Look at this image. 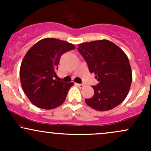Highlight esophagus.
Segmentation results:
<instances>
[{
	"instance_id": "34e87169",
	"label": "esophagus",
	"mask_w": 151,
	"mask_h": 151,
	"mask_svg": "<svg viewBox=\"0 0 151 151\" xmlns=\"http://www.w3.org/2000/svg\"><path fill=\"white\" fill-rule=\"evenodd\" d=\"M76 85L79 86V87L80 88V89H82V88L84 87V85L83 84H76Z\"/></svg>"
}]
</instances>
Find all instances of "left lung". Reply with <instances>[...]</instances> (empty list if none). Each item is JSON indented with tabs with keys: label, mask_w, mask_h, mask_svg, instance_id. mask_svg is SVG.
I'll list each match as a JSON object with an SVG mask.
<instances>
[{
	"label": "left lung",
	"mask_w": 151,
	"mask_h": 151,
	"mask_svg": "<svg viewBox=\"0 0 151 151\" xmlns=\"http://www.w3.org/2000/svg\"><path fill=\"white\" fill-rule=\"evenodd\" d=\"M77 50L94 73L98 84L94 94L85 102L95 110L104 111L115 108L125 99L132 81V72L124 52L107 40L82 43Z\"/></svg>",
	"instance_id": "8db88e82"
}]
</instances>
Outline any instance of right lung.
Masks as SVG:
<instances>
[{
    "label": "right lung",
    "mask_w": 151,
    "mask_h": 151,
    "mask_svg": "<svg viewBox=\"0 0 151 151\" xmlns=\"http://www.w3.org/2000/svg\"><path fill=\"white\" fill-rule=\"evenodd\" d=\"M74 48V45L65 41L45 38L26 53L20 66V82L26 96L38 108L52 109L65 101L73 83L55 78L61 56Z\"/></svg>",
    "instance_id": "add662e5"
}]
</instances>
